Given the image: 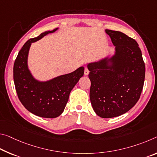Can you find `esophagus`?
Here are the masks:
<instances>
[{"label":"esophagus","instance_id":"esophagus-1","mask_svg":"<svg viewBox=\"0 0 157 157\" xmlns=\"http://www.w3.org/2000/svg\"><path fill=\"white\" fill-rule=\"evenodd\" d=\"M89 73V71L87 68H85L84 69V75H88Z\"/></svg>","mask_w":157,"mask_h":157}]
</instances>
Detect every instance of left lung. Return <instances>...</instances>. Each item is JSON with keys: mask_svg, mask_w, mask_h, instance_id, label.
Returning a JSON list of instances; mask_svg holds the SVG:
<instances>
[{"mask_svg": "<svg viewBox=\"0 0 157 157\" xmlns=\"http://www.w3.org/2000/svg\"><path fill=\"white\" fill-rule=\"evenodd\" d=\"M115 54L87 65L90 101L97 115L112 118L131 110L140 98L145 66L138 44L120 31L105 30Z\"/></svg>", "mask_w": 157, "mask_h": 157, "instance_id": "obj_1", "label": "left lung"}]
</instances>
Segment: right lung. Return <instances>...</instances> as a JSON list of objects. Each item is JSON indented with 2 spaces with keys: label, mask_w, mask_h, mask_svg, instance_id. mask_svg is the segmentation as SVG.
I'll use <instances>...</instances> for the list:
<instances>
[{
  "label": "right lung",
  "mask_w": 157,
  "mask_h": 157,
  "mask_svg": "<svg viewBox=\"0 0 157 157\" xmlns=\"http://www.w3.org/2000/svg\"><path fill=\"white\" fill-rule=\"evenodd\" d=\"M53 31H45L29 40L19 52L14 63L13 78L19 101L25 108L37 116L55 118L61 115L68 101L70 93L84 75V67L47 82L36 80L29 70L27 60L32 43Z\"/></svg>",
  "instance_id": "right-lung-1"
}]
</instances>
